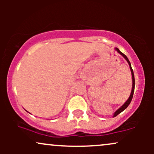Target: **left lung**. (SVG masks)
Here are the masks:
<instances>
[{
    "instance_id": "obj_1",
    "label": "left lung",
    "mask_w": 154,
    "mask_h": 154,
    "mask_svg": "<svg viewBox=\"0 0 154 154\" xmlns=\"http://www.w3.org/2000/svg\"><path fill=\"white\" fill-rule=\"evenodd\" d=\"M116 50L117 51V52L119 53V54H121L122 56L123 57L125 58V59L127 60V61H128V62L129 65H130V70H131V72H132V92H131V94H130V96L129 97L128 100H127L126 102H125V104H124V105L122 106H121V107H120L119 109H118V110L116 111L115 113H114V116H117L118 114H120V113H121V112H122V111H123L124 110H125V109H126V108L128 107L129 105H130V102H131V100H132V97H133V94H134V91H135V77H134L133 70H132V66H131V63H130V61H129V59H128V57H127V56H125V55L123 53H122L121 51H120L119 50V49L117 48H116Z\"/></svg>"
}]
</instances>
